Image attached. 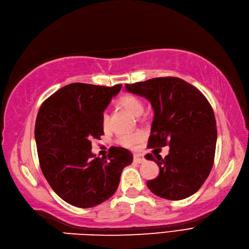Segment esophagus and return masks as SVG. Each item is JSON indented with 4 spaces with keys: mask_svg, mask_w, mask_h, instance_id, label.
Here are the masks:
<instances>
[{
    "mask_svg": "<svg viewBox=\"0 0 249 249\" xmlns=\"http://www.w3.org/2000/svg\"><path fill=\"white\" fill-rule=\"evenodd\" d=\"M144 161H145V159H144V157L142 155L133 154V162L140 164V163H143Z\"/></svg>",
    "mask_w": 249,
    "mask_h": 249,
    "instance_id": "esophagus-1",
    "label": "esophagus"
}]
</instances>
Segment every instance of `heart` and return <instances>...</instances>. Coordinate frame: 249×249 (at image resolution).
Listing matches in <instances>:
<instances>
[{"instance_id": "1", "label": "heart", "mask_w": 249, "mask_h": 249, "mask_svg": "<svg viewBox=\"0 0 249 249\" xmlns=\"http://www.w3.org/2000/svg\"><path fill=\"white\" fill-rule=\"evenodd\" d=\"M118 104L123 107L124 109L132 113L133 116H139L143 112L144 109V104L142 100L135 94H124L121 97L118 101ZM109 113L106 110L102 113V126L104 128H107L109 126ZM144 138V135L142 131H133V132H124L120 133L117 137V143L123 147L126 148H132L133 146H136L140 141H142Z\"/></svg>"}]
</instances>
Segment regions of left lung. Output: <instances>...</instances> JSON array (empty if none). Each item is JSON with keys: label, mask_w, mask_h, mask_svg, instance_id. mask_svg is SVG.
Segmentation results:
<instances>
[{"label": "left lung", "mask_w": 249, "mask_h": 249, "mask_svg": "<svg viewBox=\"0 0 249 249\" xmlns=\"http://www.w3.org/2000/svg\"><path fill=\"white\" fill-rule=\"evenodd\" d=\"M127 90L150 101L155 110L149 148L170 146L169 154H147L160 174L147 181L151 193L178 201L194 195L206 181L214 162L215 118L208 100L199 89L176 76L155 78L126 84Z\"/></svg>", "instance_id": "obj_1"}]
</instances>
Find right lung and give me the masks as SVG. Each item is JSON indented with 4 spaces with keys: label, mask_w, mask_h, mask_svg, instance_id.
Wrapping results in <instances>:
<instances>
[{
    "label": "right lung",
    "mask_w": 249,
    "mask_h": 249,
    "mask_svg": "<svg viewBox=\"0 0 249 249\" xmlns=\"http://www.w3.org/2000/svg\"><path fill=\"white\" fill-rule=\"evenodd\" d=\"M122 84L112 87L72 83L43 102L35 137L42 173L61 199L80 208L93 207L116 193L132 155L110 147L107 157L91 154V140L104 135L102 113Z\"/></svg>",
    "instance_id": "obj_1"
}]
</instances>
